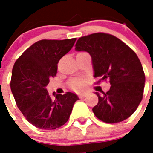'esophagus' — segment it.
Here are the masks:
<instances>
[{
	"label": "esophagus",
	"mask_w": 153,
	"mask_h": 153,
	"mask_svg": "<svg viewBox=\"0 0 153 153\" xmlns=\"http://www.w3.org/2000/svg\"><path fill=\"white\" fill-rule=\"evenodd\" d=\"M79 96L81 97V98H84L85 97H86V96H87V93H79Z\"/></svg>",
	"instance_id": "1"
}]
</instances>
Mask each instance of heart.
<instances>
[{
	"label": "heart",
	"mask_w": 153,
	"mask_h": 153,
	"mask_svg": "<svg viewBox=\"0 0 153 153\" xmlns=\"http://www.w3.org/2000/svg\"><path fill=\"white\" fill-rule=\"evenodd\" d=\"M70 86L74 90H80L83 86V80L82 79H74L70 82Z\"/></svg>",
	"instance_id": "b5f03b06"
}]
</instances>
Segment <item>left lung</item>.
I'll return each mask as SVG.
<instances>
[{
  "instance_id": "8db88e82",
  "label": "left lung",
  "mask_w": 153,
  "mask_h": 153,
  "mask_svg": "<svg viewBox=\"0 0 153 153\" xmlns=\"http://www.w3.org/2000/svg\"><path fill=\"white\" fill-rule=\"evenodd\" d=\"M76 51H86L92 58L94 77L109 81L110 89L96 92L99 102L93 108L96 117L107 123L129 118L143 99L146 77L136 53L116 36L97 33L78 39Z\"/></svg>"
}]
</instances>
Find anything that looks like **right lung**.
I'll use <instances>...</instances> for the list:
<instances>
[{
    "instance_id": "obj_1",
    "label": "right lung",
    "mask_w": 153,
    "mask_h": 153,
    "mask_svg": "<svg viewBox=\"0 0 153 153\" xmlns=\"http://www.w3.org/2000/svg\"><path fill=\"white\" fill-rule=\"evenodd\" d=\"M76 38L41 40L27 49L12 70L10 89L17 107L28 122L41 129H55L67 122L76 94L53 93L46 89L57 72L59 60L72 49Z\"/></svg>"
}]
</instances>
